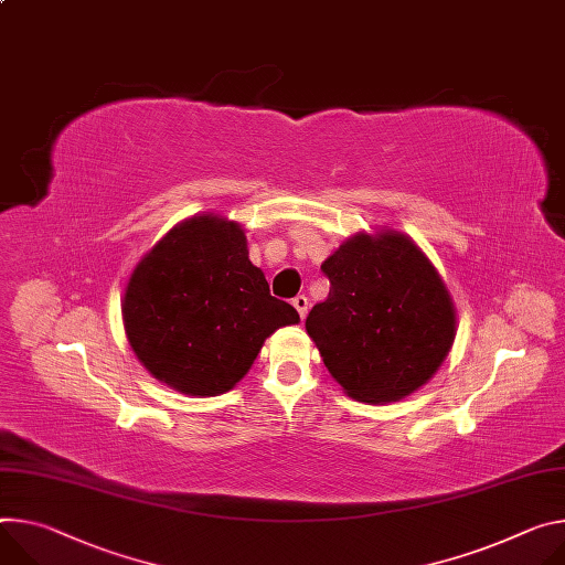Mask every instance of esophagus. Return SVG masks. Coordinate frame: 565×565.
I'll return each instance as SVG.
<instances>
[{
    "label": "esophagus",
    "instance_id": "esophagus-1",
    "mask_svg": "<svg viewBox=\"0 0 565 565\" xmlns=\"http://www.w3.org/2000/svg\"><path fill=\"white\" fill-rule=\"evenodd\" d=\"M292 306L297 309V313H299L301 320L306 318V313H309V299H306L303 295H297V297L292 299Z\"/></svg>",
    "mask_w": 565,
    "mask_h": 565
}]
</instances>
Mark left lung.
Instances as JSON below:
<instances>
[{
	"instance_id": "1",
	"label": "left lung",
	"mask_w": 565,
	"mask_h": 565,
	"mask_svg": "<svg viewBox=\"0 0 565 565\" xmlns=\"http://www.w3.org/2000/svg\"><path fill=\"white\" fill-rule=\"evenodd\" d=\"M329 297L306 331L344 392L363 403L419 390L455 338L450 295L426 254L398 232L355 234L322 264Z\"/></svg>"
}]
</instances>
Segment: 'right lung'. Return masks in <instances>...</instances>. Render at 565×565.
<instances>
[{
  "label": "right lung",
  "mask_w": 565,
  "mask_h": 565,
  "mask_svg": "<svg viewBox=\"0 0 565 565\" xmlns=\"http://www.w3.org/2000/svg\"><path fill=\"white\" fill-rule=\"evenodd\" d=\"M297 322L247 259L241 225L212 214L173 227L139 262L124 295V327L141 365L191 396L232 390L264 340Z\"/></svg>",
  "instance_id": "obj_1"
}]
</instances>
